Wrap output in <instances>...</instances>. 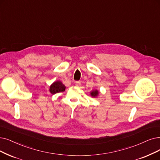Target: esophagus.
<instances>
[{
  "instance_id": "esophagus-1",
  "label": "esophagus",
  "mask_w": 160,
  "mask_h": 160,
  "mask_svg": "<svg viewBox=\"0 0 160 160\" xmlns=\"http://www.w3.org/2000/svg\"><path fill=\"white\" fill-rule=\"evenodd\" d=\"M75 85H76V86H80L81 85V81H76L75 82Z\"/></svg>"
}]
</instances>
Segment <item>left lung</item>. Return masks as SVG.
I'll list each match as a JSON object with an SVG mask.
<instances>
[{"instance_id":"1","label":"left lung","mask_w":160,"mask_h":160,"mask_svg":"<svg viewBox=\"0 0 160 160\" xmlns=\"http://www.w3.org/2000/svg\"><path fill=\"white\" fill-rule=\"evenodd\" d=\"M98 94V91L97 90L93 91H92V92H91V95L92 96V97H97Z\"/></svg>"}]
</instances>
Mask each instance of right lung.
<instances>
[{
    "label": "right lung",
    "instance_id": "1",
    "mask_svg": "<svg viewBox=\"0 0 160 160\" xmlns=\"http://www.w3.org/2000/svg\"><path fill=\"white\" fill-rule=\"evenodd\" d=\"M66 87L60 81H56L50 87V92L52 94L64 91Z\"/></svg>",
    "mask_w": 160,
    "mask_h": 160
}]
</instances>
